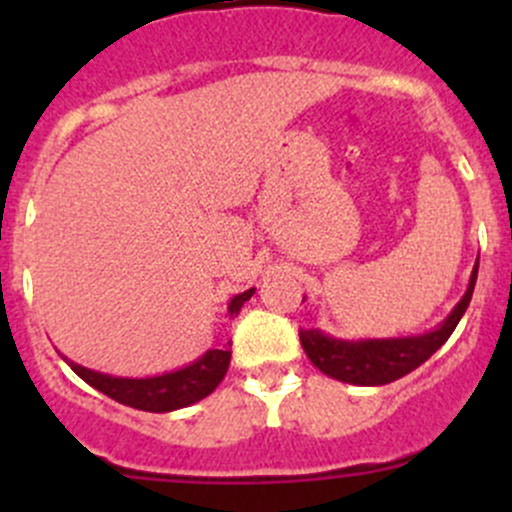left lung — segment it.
Instances as JSON below:
<instances>
[{
    "mask_svg": "<svg viewBox=\"0 0 512 512\" xmlns=\"http://www.w3.org/2000/svg\"><path fill=\"white\" fill-rule=\"evenodd\" d=\"M478 262L473 265L471 280L466 294L458 299L446 319L438 327L411 337H389V339H339L322 329H299V342L304 354L322 374L354 386H384L401 376L411 374L426 359H431L448 337L456 324L466 314L471 304L473 287H476ZM304 302V299H302Z\"/></svg>",
    "mask_w": 512,
    "mask_h": 512,
    "instance_id": "1",
    "label": "left lung"
}]
</instances>
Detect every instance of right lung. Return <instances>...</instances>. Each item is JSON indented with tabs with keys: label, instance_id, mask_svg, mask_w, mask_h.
Here are the masks:
<instances>
[{
	"label": "right lung",
	"instance_id": "obj_1",
	"mask_svg": "<svg viewBox=\"0 0 512 512\" xmlns=\"http://www.w3.org/2000/svg\"><path fill=\"white\" fill-rule=\"evenodd\" d=\"M255 294V287L247 289V292L235 294V297L227 302V314L230 319H235L240 314L242 304ZM61 354V352H59ZM230 349H208L203 356H198L190 364L180 366V369L163 371L156 376H113L103 374V371L89 369V366H81L76 361H71L69 356L61 354V359L74 369V374H79L81 379L89 386L106 394L108 399L118 401L123 406H131L138 411H151V414H168V411L185 409V406L198 404L200 399H205L208 394H213L218 389L220 381L225 379L227 366H230Z\"/></svg>",
	"mask_w": 512,
	"mask_h": 512
}]
</instances>
